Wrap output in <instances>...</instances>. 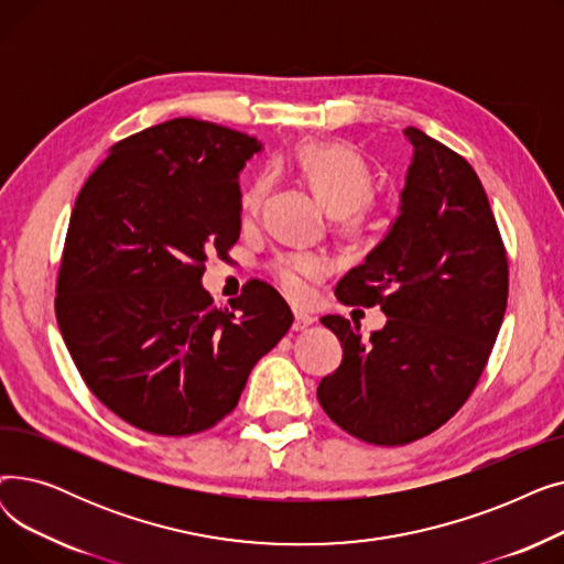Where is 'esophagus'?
<instances>
[{
	"mask_svg": "<svg viewBox=\"0 0 564 564\" xmlns=\"http://www.w3.org/2000/svg\"><path fill=\"white\" fill-rule=\"evenodd\" d=\"M313 322H315V317H311L308 313H304V311H294L292 329H294V332H304V329H308V327H311Z\"/></svg>",
	"mask_w": 564,
	"mask_h": 564,
	"instance_id": "obj_1",
	"label": "esophagus"
}]
</instances>
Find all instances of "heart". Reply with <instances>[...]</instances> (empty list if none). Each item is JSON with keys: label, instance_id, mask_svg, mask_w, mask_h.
I'll return each mask as SVG.
<instances>
[{"label": "heart", "instance_id": "b5f03b06", "mask_svg": "<svg viewBox=\"0 0 564 564\" xmlns=\"http://www.w3.org/2000/svg\"><path fill=\"white\" fill-rule=\"evenodd\" d=\"M290 162L304 175L315 196L336 213L345 232L357 235L372 224L379 207L372 194L375 171L357 148L343 141H304L290 153ZM272 183V169H262L249 183L240 198L247 217L256 215L264 205ZM327 272L329 260L311 251L281 253L270 262V274L292 300L306 297L308 281Z\"/></svg>", "mask_w": 564, "mask_h": 564}]
</instances>
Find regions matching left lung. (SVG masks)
<instances>
[{
    "mask_svg": "<svg viewBox=\"0 0 564 564\" xmlns=\"http://www.w3.org/2000/svg\"><path fill=\"white\" fill-rule=\"evenodd\" d=\"M400 217L336 285L347 306H381L387 327L324 315L343 361L317 387L327 416L375 446H404L448 423L489 361L508 306V253L473 166L416 128Z\"/></svg>",
    "mask_w": 564,
    "mask_h": 564,
    "instance_id": "8db88e82",
    "label": "left lung"
}]
</instances>
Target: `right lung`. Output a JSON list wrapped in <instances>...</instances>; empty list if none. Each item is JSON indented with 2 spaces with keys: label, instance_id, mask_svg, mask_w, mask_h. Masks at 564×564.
<instances>
[{
  "label": "right lung",
  "instance_id": "1",
  "mask_svg": "<svg viewBox=\"0 0 564 564\" xmlns=\"http://www.w3.org/2000/svg\"><path fill=\"white\" fill-rule=\"evenodd\" d=\"M256 137L173 118L111 145L84 183L56 279V322L91 393L160 436L210 430L290 329L264 281L230 308L200 285L240 237V175Z\"/></svg>",
  "mask_w": 564,
  "mask_h": 564
}]
</instances>
